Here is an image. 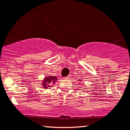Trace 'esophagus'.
Listing matches in <instances>:
<instances>
[{"instance_id": "34e87169", "label": "esophagus", "mask_w": 130, "mask_h": 130, "mask_svg": "<svg viewBox=\"0 0 130 130\" xmlns=\"http://www.w3.org/2000/svg\"><path fill=\"white\" fill-rule=\"evenodd\" d=\"M70 77H71V75H68V76H67V77H65V78H65V79H70Z\"/></svg>"}]
</instances>
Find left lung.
Wrapping results in <instances>:
<instances>
[{"instance_id": "obj_1", "label": "left lung", "mask_w": 130, "mask_h": 130, "mask_svg": "<svg viewBox=\"0 0 130 130\" xmlns=\"http://www.w3.org/2000/svg\"><path fill=\"white\" fill-rule=\"evenodd\" d=\"M79 81H81V80H79Z\"/></svg>"}]
</instances>
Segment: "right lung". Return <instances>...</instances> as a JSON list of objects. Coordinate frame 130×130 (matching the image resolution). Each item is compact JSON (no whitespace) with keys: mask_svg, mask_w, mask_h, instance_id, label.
<instances>
[{"mask_svg":"<svg viewBox=\"0 0 130 130\" xmlns=\"http://www.w3.org/2000/svg\"><path fill=\"white\" fill-rule=\"evenodd\" d=\"M57 78L56 76H49V77H46L43 79L41 82L42 87L44 88L45 89H47V88L51 87L52 84H54L56 82ZM51 89V88H49Z\"/></svg>","mask_w":130,"mask_h":130,"instance_id":"obj_1","label":"right lung"}]
</instances>
